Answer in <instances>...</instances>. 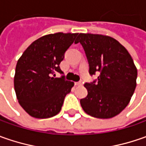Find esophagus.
<instances>
[{
  "instance_id": "esophagus-1",
  "label": "esophagus",
  "mask_w": 146,
  "mask_h": 146,
  "mask_svg": "<svg viewBox=\"0 0 146 146\" xmlns=\"http://www.w3.org/2000/svg\"><path fill=\"white\" fill-rule=\"evenodd\" d=\"M75 85H76V86H81V85H82V82L81 81L76 82V83H75Z\"/></svg>"
}]
</instances>
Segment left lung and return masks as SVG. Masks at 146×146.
<instances>
[{"instance_id":"8db88e82","label":"left lung","mask_w":146,"mask_h":146,"mask_svg":"<svg viewBox=\"0 0 146 146\" xmlns=\"http://www.w3.org/2000/svg\"><path fill=\"white\" fill-rule=\"evenodd\" d=\"M76 43L85 52L90 76L98 79L85 83L88 95L80 100L88 115L110 119L128 105L137 86V70L131 55L120 43L107 36L80 33Z\"/></svg>"}]
</instances>
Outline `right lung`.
<instances>
[{
    "label": "right lung",
    "instance_id": "right-lung-1",
    "mask_svg": "<svg viewBox=\"0 0 146 146\" xmlns=\"http://www.w3.org/2000/svg\"><path fill=\"white\" fill-rule=\"evenodd\" d=\"M78 33L58 32L40 37L32 42L19 59L14 75V90L20 106L36 119L58 115L65 97L74 83L62 74L59 65L66 51L75 41Z\"/></svg>",
    "mask_w": 146,
    "mask_h": 146
}]
</instances>
